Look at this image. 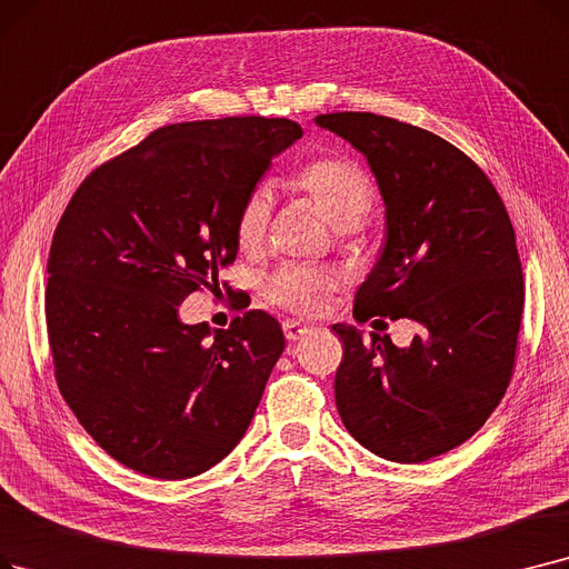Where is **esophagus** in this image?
Listing matches in <instances>:
<instances>
[{
  "mask_svg": "<svg viewBox=\"0 0 569 569\" xmlns=\"http://www.w3.org/2000/svg\"><path fill=\"white\" fill-rule=\"evenodd\" d=\"M309 332L307 326L298 323V320H283V335L288 341H298Z\"/></svg>",
  "mask_w": 569,
  "mask_h": 569,
  "instance_id": "esophagus-1",
  "label": "esophagus"
}]
</instances>
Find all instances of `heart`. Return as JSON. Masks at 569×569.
Returning <instances> with one entry per match:
<instances>
[{"label": "heart", "instance_id": "obj_1", "mask_svg": "<svg viewBox=\"0 0 569 569\" xmlns=\"http://www.w3.org/2000/svg\"><path fill=\"white\" fill-rule=\"evenodd\" d=\"M288 186L305 194L337 230H351L372 211L377 188L367 171L341 156H323L305 162L290 177ZM271 213V197L267 188H253L243 197L234 216V241L239 251L256 253L262 249ZM337 286V274L328 267L286 264L271 274L262 295L295 316H316L323 311L330 292Z\"/></svg>", "mask_w": 569, "mask_h": 569}]
</instances>
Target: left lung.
<instances>
[{"instance_id":"left-lung-1","label":"left lung","mask_w":569,"mask_h":569,"mask_svg":"<svg viewBox=\"0 0 569 569\" xmlns=\"http://www.w3.org/2000/svg\"><path fill=\"white\" fill-rule=\"evenodd\" d=\"M316 122L367 158L386 204V246L356 292V320L411 318L423 330L398 349L332 326L343 341L337 411L365 449L423 462L472 437L511 381L526 295L511 220L447 139L377 113Z\"/></svg>"}]
</instances>
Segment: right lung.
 I'll list each match as a JSON object with an SVG mask.
<instances>
[{
  "mask_svg": "<svg viewBox=\"0 0 569 569\" xmlns=\"http://www.w3.org/2000/svg\"><path fill=\"white\" fill-rule=\"evenodd\" d=\"M302 128L288 118L177 122L97 167L48 253L46 323L64 402L139 475L188 479L243 437L283 353L277 318L186 326L179 305L237 258L234 216Z\"/></svg>",
  "mask_w": 569,
  "mask_h": 569,
  "instance_id": "obj_1",
  "label": "right lung"
}]
</instances>
